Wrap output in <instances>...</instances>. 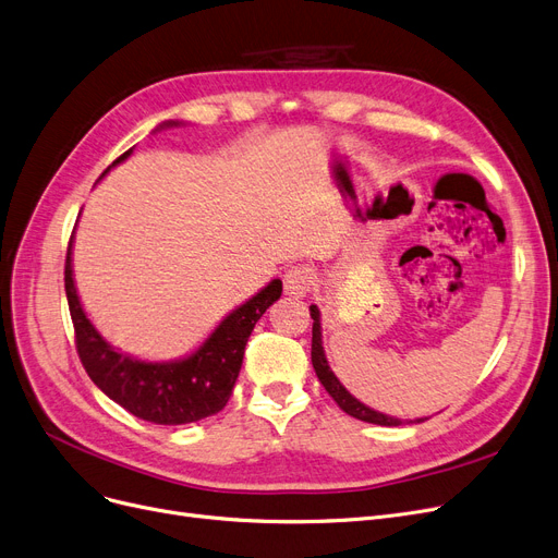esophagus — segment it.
<instances>
[{
    "label": "esophagus",
    "mask_w": 558,
    "mask_h": 558,
    "mask_svg": "<svg viewBox=\"0 0 558 558\" xmlns=\"http://www.w3.org/2000/svg\"><path fill=\"white\" fill-rule=\"evenodd\" d=\"M282 284H284V294L305 296L312 287V271L307 266H292V269L284 271Z\"/></svg>",
    "instance_id": "obj_1"
}]
</instances>
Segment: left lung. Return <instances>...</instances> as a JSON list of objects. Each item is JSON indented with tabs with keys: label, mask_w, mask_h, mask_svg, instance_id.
<instances>
[{
	"label": "left lung",
	"mask_w": 558,
	"mask_h": 558,
	"mask_svg": "<svg viewBox=\"0 0 558 558\" xmlns=\"http://www.w3.org/2000/svg\"><path fill=\"white\" fill-rule=\"evenodd\" d=\"M310 317L314 319L312 324V367L314 372H317L322 385L326 387V392L337 401V405L344 410L347 415L355 417V420H362V422H369V424H378V426H399L403 424L401 420L397 417H390V415H383V413H376V410L367 408L365 403H360L355 397H351L347 392V387L337 380V376L330 372L328 367V360L324 355V347H322V322H319V310L317 305H310ZM417 422H424V420H417Z\"/></svg>",
	"instance_id": "left-lung-1"
}]
</instances>
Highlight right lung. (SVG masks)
Segmentation results:
<instances>
[{
    "instance_id": "obj_1",
    "label": "right lung",
    "mask_w": 558,
    "mask_h": 558,
    "mask_svg": "<svg viewBox=\"0 0 558 558\" xmlns=\"http://www.w3.org/2000/svg\"><path fill=\"white\" fill-rule=\"evenodd\" d=\"M130 153L132 150L120 155L113 166L128 159ZM70 248L72 236L63 280L72 326H75V347L90 380L109 399L130 410L134 417L153 424H191L223 410L232 395L241 362H244L248 337L266 307L280 299L282 282L271 280L259 294L230 312L196 353L159 365V362H141L113 351L93 328L82 310L75 280H72Z\"/></svg>"
}]
</instances>
